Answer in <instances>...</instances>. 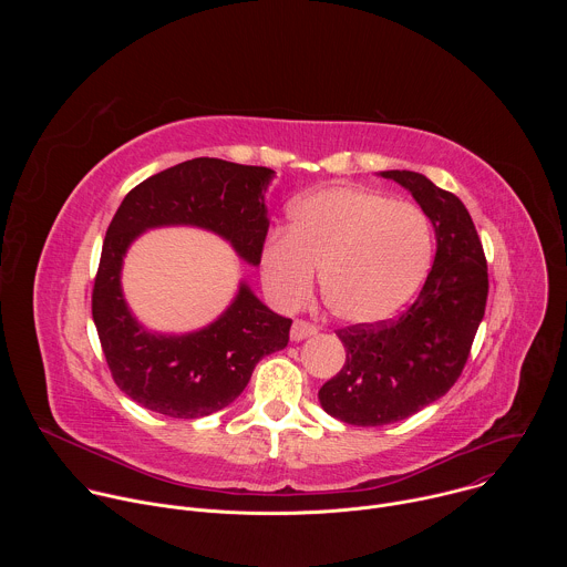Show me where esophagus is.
<instances>
[{"instance_id":"obj_1","label":"esophagus","mask_w":567,"mask_h":567,"mask_svg":"<svg viewBox=\"0 0 567 567\" xmlns=\"http://www.w3.org/2000/svg\"><path fill=\"white\" fill-rule=\"evenodd\" d=\"M318 332L316 326H311V322L307 320H293L291 326V341H302V339H309Z\"/></svg>"}]
</instances>
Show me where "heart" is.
I'll return each instance as SVG.
<instances>
[{
    "instance_id": "obj_1",
    "label": "heart",
    "mask_w": 567,
    "mask_h": 567,
    "mask_svg": "<svg viewBox=\"0 0 567 567\" xmlns=\"http://www.w3.org/2000/svg\"><path fill=\"white\" fill-rule=\"evenodd\" d=\"M431 262L433 230L420 206L359 186H330L291 204L289 233L265 239L260 276L280 307L296 309L322 269V298L332 313L370 326L420 293Z\"/></svg>"
}]
</instances>
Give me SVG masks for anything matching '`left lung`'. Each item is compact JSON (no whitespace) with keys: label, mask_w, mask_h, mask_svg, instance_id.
Returning a JSON list of instances; mask_svg holds the SVG:
<instances>
[{"label":"left lung","mask_w":567,"mask_h":567,"mask_svg":"<svg viewBox=\"0 0 567 567\" xmlns=\"http://www.w3.org/2000/svg\"><path fill=\"white\" fill-rule=\"evenodd\" d=\"M381 177L406 188L435 228V262L415 302L394 320L339 330L346 365L318 390L328 415L352 426L406 420L444 396L464 370L487 307L482 241L464 204L411 171Z\"/></svg>","instance_id":"8db88e82"}]
</instances>
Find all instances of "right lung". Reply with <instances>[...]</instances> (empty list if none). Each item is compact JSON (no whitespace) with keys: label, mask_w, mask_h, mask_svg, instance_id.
I'll return each instance as SVG.
<instances>
[{"label":"right lung","mask_w":567,"mask_h":567,"mask_svg":"<svg viewBox=\"0 0 567 567\" xmlns=\"http://www.w3.org/2000/svg\"><path fill=\"white\" fill-rule=\"evenodd\" d=\"M274 175L199 156L141 182L118 206L103 241L92 313L116 385L143 409L177 420L217 413L247 388L262 357L287 348L291 318L274 313L247 282L210 326L179 337L147 332L121 289L130 245L156 226L213 230L241 260L260 265L269 230L265 193Z\"/></svg>","instance_id":"add662e5"}]
</instances>
